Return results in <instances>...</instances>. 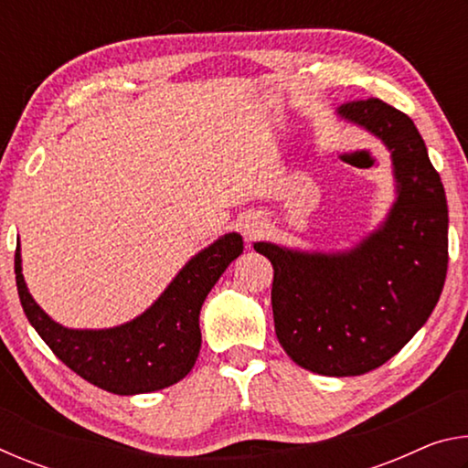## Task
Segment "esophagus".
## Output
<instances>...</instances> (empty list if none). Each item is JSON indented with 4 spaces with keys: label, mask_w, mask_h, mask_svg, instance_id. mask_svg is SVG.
<instances>
[{
    "label": "esophagus",
    "mask_w": 468,
    "mask_h": 468,
    "mask_svg": "<svg viewBox=\"0 0 468 468\" xmlns=\"http://www.w3.org/2000/svg\"><path fill=\"white\" fill-rule=\"evenodd\" d=\"M241 231L248 239H256V237L262 233V223L256 217H245L241 223Z\"/></svg>",
    "instance_id": "34e87169"
}]
</instances>
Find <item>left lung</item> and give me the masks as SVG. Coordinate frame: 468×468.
<instances>
[{
	"label": "left lung",
	"mask_w": 468,
	"mask_h": 468,
	"mask_svg": "<svg viewBox=\"0 0 468 468\" xmlns=\"http://www.w3.org/2000/svg\"><path fill=\"white\" fill-rule=\"evenodd\" d=\"M336 117L390 153L394 202L382 223L345 250H253L274 268V330L289 357L346 378L392 359L431 315L448 271V204L410 117L379 99L348 102Z\"/></svg>",
	"instance_id": "8db88e82"
}]
</instances>
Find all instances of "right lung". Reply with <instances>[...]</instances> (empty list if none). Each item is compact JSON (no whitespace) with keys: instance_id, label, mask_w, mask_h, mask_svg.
Here are the masks:
<instances>
[{"instance_id":"add662e5","label":"right lung","mask_w":468,"mask_h":468,"mask_svg":"<svg viewBox=\"0 0 468 468\" xmlns=\"http://www.w3.org/2000/svg\"><path fill=\"white\" fill-rule=\"evenodd\" d=\"M16 243V287L38 336L66 366L102 390L133 396L177 384L192 371L202 345L200 310L227 266L243 251L237 231L220 235L187 260L153 305L111 328H68L55 322L27 287Z\"/></svg>"}]
</instances>
